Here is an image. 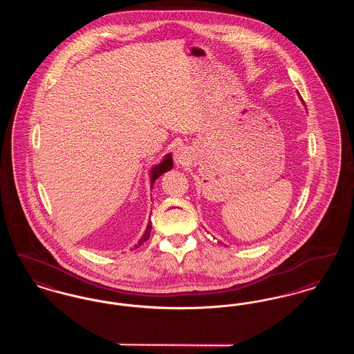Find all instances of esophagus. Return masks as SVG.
Returning <instances> with one entry per match:
<instances>
[{"instance_id": "1", "label": "esophagus", "mask_w": 354, "mask_h": 354, "mask_svg": "<svg viewBox=\"0 0 354 354\" xmlns=\"http://www.w3.org/2000/svg\"><path fill=\"white\" fill-rule=\"evenodd\" d=\"M174 160L176 165L185 166L189 162V152L185 147H178L174 152Z\"/></svg>"}]
</instances>
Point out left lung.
I'll return each instance as SVG.
<instances>
[{"mask_svg":"<svg viewBox=\"0 0 354 354\" xmlns=\"http://www.w3.org/2000/svg\"><path fill=\"white\" fill-rule=\"evenodd\" d=\"M299 95H300V94H299ZM301 101H303V100H301ZM304 102V101H303ZM304 104H305V103H304Z\"/></svg>","mask_w":354,"mask_h":354,"instance_id":"obj_1","label":"left lung"}]
</instances>
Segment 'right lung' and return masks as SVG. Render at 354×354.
I'll return each instance as SVG.
<instances>
[{"label":"right lung","instance_id":"1","mask_svg":"<svg viewBox=\"0 0 354 354\" xmlns=\"http://www.w3.org/2000/svg\"><path fill=\"white\" fill-rule=\"evenodd\" d=\"M172 166H174V163H172V156H171V153H169V155H166V158H165L158 166H155V167L151 169V185H153L155 180H156L160 175H163L165 172H167L169 169H172ZM150 232H151V221H149L145 234L142 236V239L138 241V244L135 245V248H139L145 241L149 240Z\"/></svg>","mask_w":354,"mask_h":354}]
</instances>
